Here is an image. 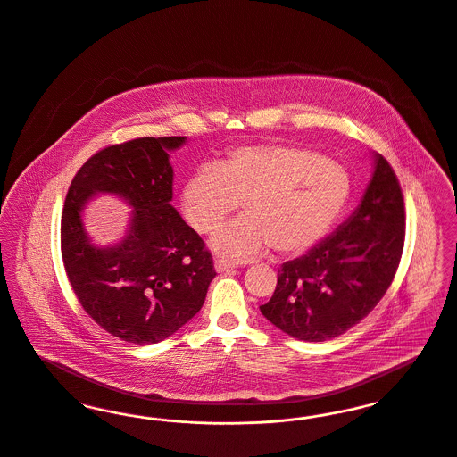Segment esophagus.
I'll list each match as a JSON object with an SVG mask.
<instances>
[{
	"label": "esophagus",
	"mask_w": 457,
	"mask_h": 457,
	"mask_svg": "<svg viewBox=\"0 0 457 457\" xmlns=\"http://www.w3.org/2000/svg\"><path fill=\"white\" fill-rule=\"evenodd\" d=\"M236 268V264L230 263V262H227V260H217L215 262V270H217L218 273H228V271H232Z\"/></svg>",
	"instance_id": "1"
}]
</instances>
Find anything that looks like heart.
Listing matches in <instances>:
<instances>
[{
  "label": "heart",
  "instance_id": "obj_1",
  "mask_svg": "<svg viewBox=\"0 0 457 457\" xmlns=\"http://www.w3.org/2000/svg\"><path fill=\"white\" fill-rule=\"evenodd\" d=\"M351 180L330 158L297 145H247L220 165L206 163L186 179L180 213L199 234H210L242 203L245 215L223 225L212 249L249 260L268 247L301 254L321 239L347 203Z\"/></svg>",
  "mask_w": 457,
  "mask_h": 457
}]
</instances>
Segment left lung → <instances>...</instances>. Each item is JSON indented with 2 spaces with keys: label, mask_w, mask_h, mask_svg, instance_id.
Instances as JSON below:
<instances>
[{
  "label": "left lung",
  "mask_w": 457,
  "mask_h": 457,
  "mask_svg": "<svg viewBox=\"0 0 457 457\" xmlns=\"http://www.w3.org/2000/svg\"><path fill=\"white\" fill-rule=\"evenodd\" d=\"M399 180L382 154L358 208L304 256L282 264L264 318L287 336L323 342L371 312L390 287L406 236Z\"/></svg>",
  "instance_id": "obj_1"
}]
</instances>
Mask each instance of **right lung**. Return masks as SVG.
<instances>
[{"label":"right lung","mask_w":457,"mask_h":457,"mask_svg":"<svg viewBox=\"0 0 457 457\" xmlns=\"http://www.w3.org/2000/svg\"><path fill=\"white\" fill-rule=\"evenodd\" d=\"M187 137H143L110 145L73 177L62 215V256L73 292L101 328L149 345L175 334L204 304L215 278L212 254L171 206L170 153ZM97 193L132 208L126 236L97 246L83 210Z\"/></svg>","instance_id":"1"}]
</instances>
